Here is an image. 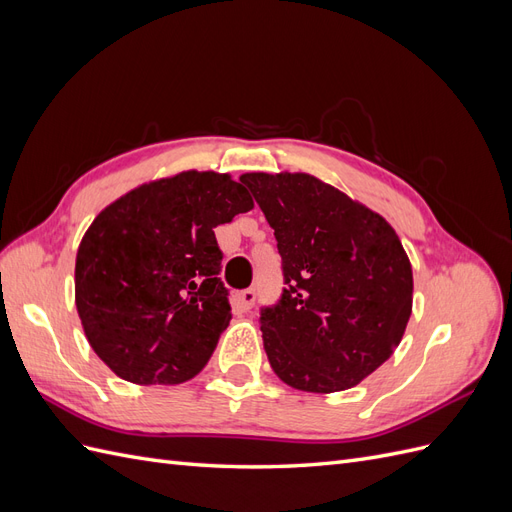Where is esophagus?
<instances>
[{
	"label": "esophagus",
	"mask_w": 512,
	"mask_h": 512,
	"mask_svg": "<svg viewBox=\"0 0 512 512\" xmlns=\"http://www.w3.org/2000/svg\"><path fill=\"white\" fill-rule=\"evenodd\" d=\"M237 305L241 307V309H252L254 307V303H256V290L254 288H247V290H241L239 294H237Z\"/></svg>",
	"instance_id": "34e87169"
}]
</instances>
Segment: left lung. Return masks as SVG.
Instances as JSON below:
<instances>
[{"mask_svg": "<svg viewBox=\"0 0 512 512\" xmlns=\"http://www.w3.org/2000/svg\"><path fill=\"white\" fill-rule=\"evenodd\" d=\"M275 230L286 288L262 344L292 389H352L389 359L412 314V267L380 213L307 173H245Z\"/></svg>", "mask_w": 512, "mask_h": 512, "instance_id": "1", "label": "left lung"}]
</instances>
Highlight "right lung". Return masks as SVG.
Wrapping results in <instances>:
<instances>
[{
  "instance_id": "obj_1",
  "label": "right lung",
  "mask_w": 512,
  "mask_h": 512,
  "mask_svg": "<svg viewBox=\"0 0 512 512\" xmlns=\"http://www.w3.org/2000/svg\"><path fill=\"white\" fill-rule=\"evenodd\" d=\"M254 209L228 173L181 170L106 205L76 252L74 303L89 346L121 380L181 384L232 318L213 228Z\"/></svg>"
}]
</instances>
